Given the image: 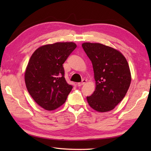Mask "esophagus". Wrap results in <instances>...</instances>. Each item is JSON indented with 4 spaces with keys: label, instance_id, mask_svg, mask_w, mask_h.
<instances>
[{
    "label": "esophagus",
    "instance_id": "obj_1",
    "mask_svg": "<svg viewBox=\"0 0 151 151\" xmlns=\"http://www.w3.org/2000/svg\"><path fill=\"white\" fill-rule=\"evenodd\" d=\"M86 83V79H83V81H82V82L81 83H78L77 85H78V86H82V85H85V84Z\"/></svg>",
    "mask_w": 151,
    "mask_h": 151
}]
</instances>
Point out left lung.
Wrapping results in <instances>:
<instances>
[{
	"instance_id": "obj_1",
	"label": "left lung",
	"mask_w": 151,
	"mask_h": 151,
	"mask_svg": "<svg viewBox=\"0 0 151 151\" xmlns=\"http://www.w3.org/2000/svg\"><path fill=\"white\" fill-rule=\"evenodd\" d=\"M84 50L93 64L95 91L86 96L91 108L98 112H108L121 102L131 82L129 66L121 52L100 43L85 42Z\"/></svg>"
}]
</instances>
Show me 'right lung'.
Wrapping results in <instances>:
<instances>
[{
	"label": "right lung",
	"mask_w": 151,
	"mask_h": 151,
	"mask_svg": "<svg viewBox=\"0 0 151 151\" xmlns=\"http://www.w3.org/2000/svg\"><path fill=\"white\" fill-rule=\"evenodd\" d=\"M76 45L56 42L36 50L28 63L25 84L34 101L42 108L52 111L65 103L73 86L66 83L63 63Z\"/></svg>",
	"instance_id": "right-lung-1"
}]
</instances>
